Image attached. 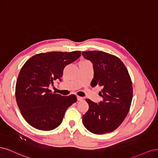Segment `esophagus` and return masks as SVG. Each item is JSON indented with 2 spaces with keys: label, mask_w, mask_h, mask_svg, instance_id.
Returning <instances> with one entry per match:
<instances>
[{
  "label": "esophagus",
  "mask_w": 158,
  "mask_h": 158,
  "mask_svg": "<svg viewBox=\"0 0 158 158\" xmlns=\"http://www.w3.org/2000/svg\"><path fill=\"white\" fill-rule=\"evenodd\" d=\"M77 100L78 101H83L84 100V98L82 97H80V96H77Z\"/></svg>",
  "instance_id": "obj_1"
}]
</instances>
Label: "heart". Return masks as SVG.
Listing matches in <instances>:
<instances>
[{
  "mask_svg": "<svg viewBox=\"0 0 158 158\" xmlns=\"http://www.w3.org/2000/svg\"><path fill=\"white\" fill-rule=\"evenodd\" d=\"M85 62H88V61H86V60H83V61H81L80 63H85Z\"/></svg>",
  "mask_w": 158,
  "mask_h": 158,
  "instance_id": "heart-1",
  "label": "heart"
}]
</instances>
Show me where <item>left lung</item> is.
I'll list each match as a JSON object with an SVG mask.
<instances>
[{
  "mask_svg": "<svg viewBox=\"0 0 158 158\" xmlns=\"http://www.w3.org/2000/svg\"><path fill=\"white\" fill-rule=\"evenodd\" d=\"M85 59L92 62L94 78L91 86H102L98 104L86 99L88 111L82 123L89 131L96 135L113 132L125 120L131 107L132 85L128 72L116 56L99 51L82 52Z\"/></svg>",
  "mask_w": 158,
  "mask_h": 158,
  "instance_id": "left-lung-1",
  "label": "left lung"
}]
</instances>
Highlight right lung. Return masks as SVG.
I'll use <instances>...</instances> for the list:
<instances>
[{"label": "right lung", "mask_w": 158, "mask_h": 158, "mask_svg": "<svg viewBox=\"0 0 158 158\" xmlns=\"http://www.w3.org/2000/svg\"><path fill=\"white\" fill-rule=\"evenodd\" d=\"M79 51L41 52L23 64L16 85V99L23 117L41 131H51L63 121L65 112L76 102L75 95L62 96L49 89L55 80L61 81L64 69L78 59Z\"/></svg>", "instance_id": "obj_1"}]
</instances>
